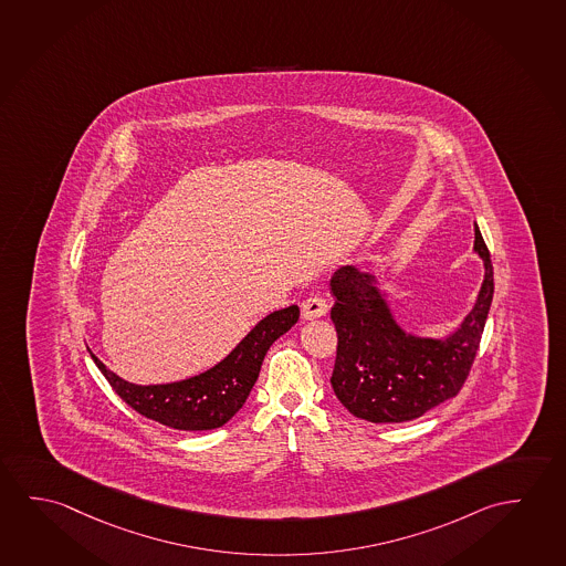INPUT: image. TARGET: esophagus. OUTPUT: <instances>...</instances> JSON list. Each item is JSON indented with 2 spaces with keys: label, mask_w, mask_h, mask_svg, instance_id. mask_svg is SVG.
Segmentation results:
<instances>
[{
  "label": "esophagus",
  "mask_w": 566,
  "mask_h": 566,
  "mask_svg": "<svg viewBox=\"0 0 566 566\" xmlns=\"http://www.w3.org/2000/svg\"><path fill=\"white\" fill-rule=\"evenodd\" d=\"M326 313H328V303L324 301L323 296H311L301 305L303 321H314V318H321Z\"/></svg>",
  "instance_id": "obj_1"
}]
</instances>
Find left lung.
<instances>
[{"instance_id": "8db88e82", "label": "left lung", "mask_w": 566, "mask_h": 566, "mask_svg": "<svg viewBox=\"0 0 566 566\" xmlns=\"http://www.w3.org/2000/svg\"><path fill=\"white\" fill-rule=\"evenodd\" d=\"M474 253L484 263L482 287L464 321L442 338L405 331L374 273L358 265L334 271L331 318L338 348L331 384L354 417L369 422L413 421L460 391L494 296V268L478 224Z\"/></svg>"}]
</instances>
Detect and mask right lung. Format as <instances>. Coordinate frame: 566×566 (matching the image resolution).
<instances>
[{
  "mask_svg": "<svg viewBox=\"0 0 566 566\" xmlns=\"http://www.w3.org/2000/svg\"><path fill=\"white\" fill-rule=\"evenodd\" d=\"M298 321V306L273 311L222 361L171 384L137 386L106 368L91 352L94 364L124 401L137 413L177 431H212L242 409L271 344Z\"/></svg>",
  "mask_w": 566,
  "mask_h": 566,
  "instance_id": "right-lung-1",
  "label": "right lung"
}]
</instances>
